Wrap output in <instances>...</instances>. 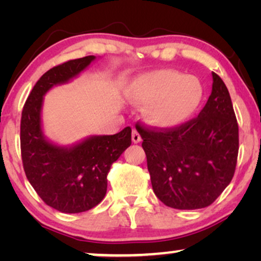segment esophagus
<instances>
[{
  "label": "esophagus",
  "mask_w": 261,
  "mask_h": 261,
  "mask_svg": "<svg viewBox=\"0 0 261 261\" xmlns=\"http://www.w3.org/2000/svg\"><path fill=\"white\" fill-rule=\"evenodd\" d=\"M132 140H133L134 144H139L141 141V137L137 129H133V132H132Z\"/></svg>",
  "instance_id": "obj_1"
}]
</instances>
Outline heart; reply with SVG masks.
Segmentation results:
<instances>
[{"label": "heart", "mask_w": 261, "mask_h": 261, "mask_svg": "<svg viewBox=\"0 0 261 261\" xmlns=\"http://www.w3.org/2000/svg\"><path fill=\"white\" fill-rule=\"evenodd\" d=\"M126 96L144 107V116L152 126L176 128L195 115L204 97L197 77L176 70H156L141 74L128 84Z\"/></svg>", "instance_id": "obj_1"}]
</instances>
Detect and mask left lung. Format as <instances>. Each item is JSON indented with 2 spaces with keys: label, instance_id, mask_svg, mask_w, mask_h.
Segmentation results:
<instances>
[{
  "label": "left lung",
  "instance_id": "1",
  "mask_svg": "<svg viewBox=\"0 0 261 261\" xmlns=\"http://www.w3.org/2000/svg\"><path fill=\"white\" fill-rule=\"evenodd\" d=\"M153 191L164 204L194 210L212 204L229 185L239 152V127L228 89L213 72V89L196 119L176 128L137 127Z\"/></svg>",
  "mask_w": 261,
  "mask_h": 261
}]
</instances>
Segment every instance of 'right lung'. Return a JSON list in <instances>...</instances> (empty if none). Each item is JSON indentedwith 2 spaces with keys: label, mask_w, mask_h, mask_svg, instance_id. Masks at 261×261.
<instances>
[{
  "label": "right lung",
  "mask_w": 261,
  "mask_h": 261,
  "mask_svg": "<svg viewBox=\"0 0 261 261\" xmlns=\"http://www.w3.org/2000/svg\"><path fill=\"white\" fill-rule=\"evenodd\" d=\"M96 59L69 60L45 72L32 89L21 116V156L28 181L46 204L58 212L90 210L105 198L107 174L132 144V129L114 135H90L72 146H59L44 135L41 109L53 87L72 81Z\"/></svg>",
  "instance_id": "add662e5"
}]
</instances>
